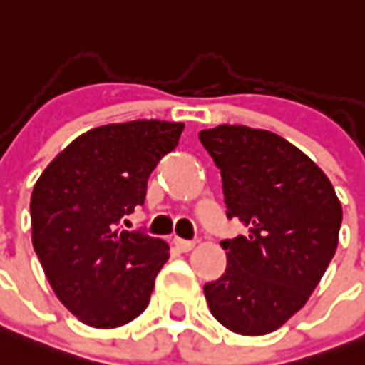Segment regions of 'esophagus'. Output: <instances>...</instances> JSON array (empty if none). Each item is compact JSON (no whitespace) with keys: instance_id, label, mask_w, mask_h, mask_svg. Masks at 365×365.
Returning <instances> with one entry per match:
<instances>
[{"instance_id":"obj_1","label":"esophagus","mask_w":365,"mask_h":365,"mask_svg":"<svg viewBox=\"0 0 365 365\" xmlns=\"http://www.w3.org/2000/svg\"><path fill=\"white\" fill-rule=\"evenodd\" d=\"M175 245L179 247L180 251H190L192 247H194V242L192 240H182V238H175Z\"/></svg>"}]
</instances>
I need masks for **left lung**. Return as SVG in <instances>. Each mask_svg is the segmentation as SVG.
<instances>
[{
  "mask_svg": "<svg viewBox=\"0 0 365 365\" xmlns=\"http://www.w3.org/2000/svg\"><path fill=\"white\" fill-rule=\"evenodd\" d=\"M221 169L227 270L203 285L211 314L240 335H267L303 309L339 244L343 209L324 171L276 133L245 125L200 131Z\"/></svg>",
  "mask_w": 365,
  "mask_h": 365,
  "instance_id": "8db88e82",
  "label": "left lung"
}]
</instances>
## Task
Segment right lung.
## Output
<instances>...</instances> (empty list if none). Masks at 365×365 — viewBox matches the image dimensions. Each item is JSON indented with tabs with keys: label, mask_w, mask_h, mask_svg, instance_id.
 I'll return each instance as SVG.
<instances>
[{
	"label": "right lung",
	"mask_w": 365,
	"mask_h": 365,
	"mask_svg": "<svg viewBox=\"0 0 365 365\" xmlns=\"http://www.w3.org/2000/svg\"><path fill=\"white\" fill-rule=\"evenodd\" d=\"M185 123L135 120L83 133L45 168L30 200L32 244L55 295L91 327H118L148 307L169 245L120 221Z\"/></svg>",
	"instance_id": "add662e5"
}]
</instances>
